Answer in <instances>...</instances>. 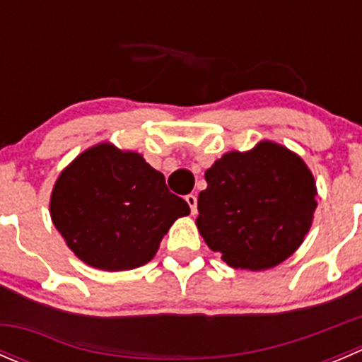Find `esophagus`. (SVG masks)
<instances>
[{
	"instance_id": "1",
	"label": "esophagus",
	"mask_w": 362,
	"mask_h": 362,
	"mask_svg": "<svg viewBox=\"0 0 362 362\" xmlns=\"http://www.w3.org/2000/svg\"><path fill=\"white\" fill-rule=\"evenodd\" d=\"M185 202H187L189 206H191V214L196 215L198 214V198L194 194H187L185 196Z\"/></svg>"
}]
</instances>
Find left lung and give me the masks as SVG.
Listing matches in <instances>:
<instances>
[{"label":"left lung","mask_w":362,"mask_h":362,"mask_svg":"<svg viewBox=\"0 0 362 362\" xmlns=\"http://www.w3.org/2000/svg\"><path fill=\"white\" fill-rule=\"evenodd\" d=\"M196 226L231 268L262 272L299 249L313 222L317 185L306 163L275 141L226 152L204 171Z\"/></svg>","instance_id":"8db88e82"}]
</instances>
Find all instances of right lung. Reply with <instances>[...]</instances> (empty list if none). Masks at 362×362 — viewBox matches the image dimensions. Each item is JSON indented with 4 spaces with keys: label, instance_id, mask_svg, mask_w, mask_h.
I'll use <instances>...</instances> for the list:
<instances>
[{
    "label": "right lung",
    "instance_id": "1",
    "mask_svg": "<svg viewBox=\"0 0 362 362\" xmlns=\"http://www.w3.org/2000/svg\"><path fill=\"white\" fill-rule=\"evenodd\" d=\"M189 211L144 156L110 141L76 156L50 194V218L68 249L105 272L147 264L168 229Z\"/></svg>",
    "mask_w": 362,
    "mask_h": 362
}]
</instances>
